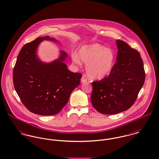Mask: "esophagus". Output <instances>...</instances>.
Segmentation results:
<instances>
[{
	"label": "esophagus",
	"mask_w": 159,
	"mask_h": 159,
	"mask_svg": "<svg viewBox=\"0 0 159 159\" xmlns=\"http://www.w3.org/2000/svg\"><path fill=\"white\" fill-rule=\"evenodd\" d=\"M86 78H85V76H82V78H81V82L82 83H85V82H86Z\"/></svg>",
	"instance_id": "esophagus-1"
}]
</instances>
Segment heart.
Segmentation results:
<instances>
[{"label": "heart", "mask_w": 159, "mask_h": 159, "mask_svg": "<svg viewBox=\"0 0 159 159\" xmlns=\"http://www.w3.org/2000/svg\"><path fill=\"white\" fill-rule=\"evenodd\" d=\"M73 62L77 65L86 64V72L92 80H101L112 72L116 62L113 51L98 43L84 45L76 54L72 55Z\"/></svg>", "instance_id": "b5f03b06"}]
</instances>
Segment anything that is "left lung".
<instances>
[{
    "label": "left lung",
    "instance_id": "8db88e82",
    "mask_svg": "<svg viewBox=\"0 0 159 159\" xmlns=\"http://www.w3.org/2000/svg\"><path fill=\"white\" fill-rule=\"evenodd\" d=\"M116 62L107 77L92 82L91 102L102 114H116L129 109L145 80L144 66L138 51L116 40Z\"/></svg>",
    "mask_w": 159,
    "mask_h": 159
}]
</instances>
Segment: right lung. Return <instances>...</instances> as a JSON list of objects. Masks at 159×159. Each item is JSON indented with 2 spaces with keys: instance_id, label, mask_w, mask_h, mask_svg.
I'll list each match as a JSON object with an SVG mask.
<instances>
[{
  "instance_id": "obj_1",
  "label": "right lung",
  "mask_w": 159,
  "mask_h": 159,
  "mask_svg": "<svg viewBox=\"0 0 159 159\" xmlns=\"http://www.w3.org/2000/svg\"><path fill=\"white\" fill-rule=\"evenodd\" d=\"M43 40L57 42L47 36L25 44L21 48L13 69V84L20 100L30 112L40 116H53L69 101L82 75L68 70L64 61L67 54L61 50L59 58L43 62L36 55Z\"/></svg>"
}]
</instances>
